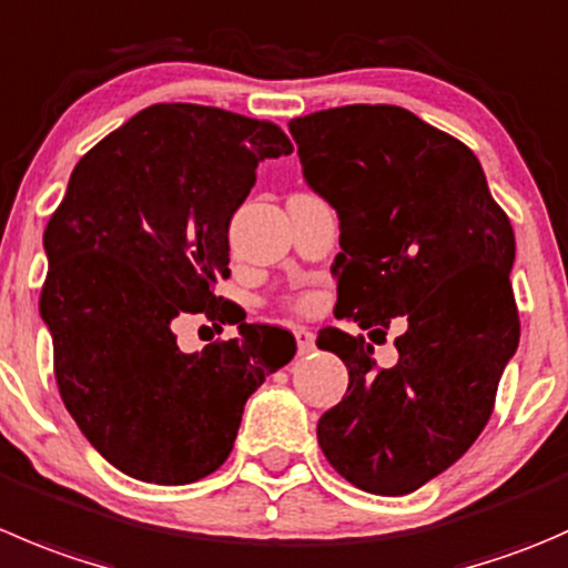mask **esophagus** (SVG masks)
Instances as JSON below:
<instances>
[{
    "instance_id": "obj_1",
    "label": "esophagus",
    "mask_w": 568,
    "mask_h": 568,
    "mask_svg": "<svg viewBox=\"0 0 568 568\" xmlns=\"http://www.w3.org/2000/svg\"><path fill=\"white\" fill-rule=\"evenodd\" d=\"M294 338H296V349H300V355H311V352L316 349V335H313L307 327H294Z\"/></svg>"
}]
</instances>
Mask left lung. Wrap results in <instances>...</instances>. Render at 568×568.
<instances>
[{"mask_svg": "<svg viewBox=\"0 0 568 568\" xmlns=\"http://www.w3.org/2000/svg\"><path fill=\"white\" fill-rule=\"evenodd\" d=\"M288 130L307 185L338 213L335 316L372 341L390 318L407 322L390 368L363 335L318 333V349L349 368L346 396L318 418V447L352 486L402 497L449 469L491 416L519 346L514 227L475 152L410 110L346 104Z\"/></svg>", "mask_w": 568, "mask_h": 568, "instance_id": "obj_1", "label": "left lung"}]
</instances>
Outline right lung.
<instances>
[{
  "label": "right lung",
  "instance_id": "1",
  "mask_svg": "<svg viewBox=\"0 0 568 568\" xmlns=\"http://www.w3.org/2000/svg\"><path fill=\"white\" fill-rule=\"evenodd\" d=\"M272 121L205 104H152L71 172L43 233L41 318L54 377L82 436L124 475L185 486L216 471L246 399L294 357L288 329L239 335L185 355L172 322H230L213 283L230 277V219L257 163L291 155Z\"/></svg>",
  "mask_w": 568,
  "mask_h": 568
}]
</instances>
